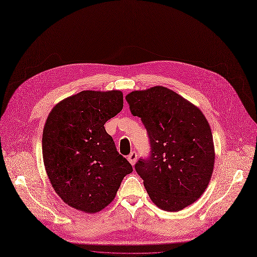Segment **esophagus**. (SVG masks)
<instances>
[{
	"label": "esophagus",
	"instance_id": "obj_1",
	"mask_svg": "<svg viewBox=\"0 0 257 257\" xmlns=\"http://www.w3.org/2000/svg\"><path fill=\"white\" fill-rule=\"evenodd\" d=\"M128 161L130 162L131 165H134L135 162H136V159H137V154L135 152H132L129 156H128Z\"/></svg>",
	"mask_w": 257,
	"mask_h": 257
}]
</instances>
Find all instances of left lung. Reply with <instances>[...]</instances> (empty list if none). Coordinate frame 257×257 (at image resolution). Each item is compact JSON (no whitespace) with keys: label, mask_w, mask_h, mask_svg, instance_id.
Returning a JSON list of instances; mask_svg holds the SVG:
<instances>
[{"label":"left lung","mask_w":257,"mask_h":257,"mask_svg":"<svg viewBox=\"0 0 257 257\" xmlns=\"http://www.w3.org/2000/svg\"><path fill=\"white\" fill-rule=\"evenodd\" d=\"M150 138L151 154L135 170L151 200L176 212L196 202L211 179L215 153L212 132L203 112L174 91L156 86L126 95Z\"/></svg>","instance_id":"obj_1"}]
</instances>
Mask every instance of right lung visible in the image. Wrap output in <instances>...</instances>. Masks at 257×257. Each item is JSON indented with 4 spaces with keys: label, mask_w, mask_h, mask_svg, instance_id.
I'll return each instance as SVG.
<instances>
[{
    "label": "right lung",
    "mask_w": 257,
    "mask_h": 257,
    "mask_svg": "<svg viewBox=\"0 0 257 257\" xmlns=\"http://www.w3.org/2000/svg\"><path fill=\"white\" fill-rule=\"evenodd\" d=\"M123 103L119 90L82 91L57 103L46 120V172L62 201L80 211L96 213L105 208L133 171L104 128Z\"/></svg>",
    "instance_id": "1"
}]
</instances>
